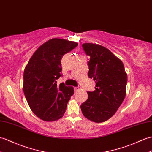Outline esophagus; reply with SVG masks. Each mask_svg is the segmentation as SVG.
I'll return each mask as SVG.
<instances>
[{
    "label": "esophagus",
    "mask_w": 152,
    "mask_h": 152,
    "mask_svg": "<svg viewBox=\"0 0 152 152\" xmlns=\"http://www.w3.org/2000/svg\"><path fill=\"white\" fill-rule=\"evenodd\" d=\"M79 87H74V90H75V91H77V90H79Z\"/></svg>",
    "instance_id": "esophagus-1"
}]
</instances>
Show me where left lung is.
Masks as SVG:
<instances>
[{
  "instance_id": "8db88e82",
  "label": "left lung",
  "mask_w": 152,
  "mask_h": 152,
  "mask_svg": "<svg viewBox=\"0 0 152 152\" xmlns=\"http://www.w3.org/2000/svg\"><path fill=\"white\" fill-rule=\"evenodd\" d=\"M83 50L90 56L89 77L96 83L95 90L87 91V100L81 105L86 118L103 122L115 115L126 96L128 76L118 58L103 46L83 43Z\"/></svg>"
}]
</instances>
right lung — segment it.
I'll list each match as a JSON object with an SVG mask.
<instances>
[{
    "label": "right lung",
    "instance_id": "right-lung-1",
    "mask_svg": "<svg viewBox=\"0 0 152 152\" xmlns=\"http://www.w3.org/2000/svg\"><path fill=\"white\" fill-rule=\"evenodd\" d=\"M77 45L64 39H52L37 49L24 69V96L31 110L44 121L63 117L74 94L72 87H66L64 83L58 86L56 80L61 76L63 56Z\"/></svg>",
    "mask_w": 152,
    "mask_h": 152
}]
</instances>
